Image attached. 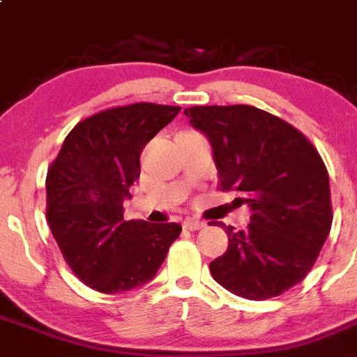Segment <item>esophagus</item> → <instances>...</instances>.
Segmentation results:
<instances>
[{
    "mask_svg": "<svg viewBox=\"0 0 357 357\" xmlns=\"http://www.w3.org/2000/svg\"><path fill=\"white\" fill-rule=\"evenodd\" d=\"M204 227H206V223L199 222V220H192V218L183 220V229H187V230H201V229H204Z\"/></svg>",
    "mask_w": 357,
    "mask_h": 357,
    "instance_id": "34e87169",
    "label": "esophagus"
}]
</instances>
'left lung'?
<instances>
[{
  "label": "left lung",
  "mask_w": 357,
  "mask_h": 357,
  "mask_svg": "<svg viewBox=\"0 0 357 357\" xmlns=\"http://www.w3.org/2000/svg\"><path fill=\"white\" fill-rule=\"evenodd\" d=\"M183 113L208 137L222 189L238 190L251 209L245 230L223 225L229 248L209 263L213 278L244 299L280 296L304 280L332 227L321 156L297 128L255 106Z\"/></svg>",
  "instance_id": "8db88e82"
}]
</instances>
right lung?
Returning a JSON list of instances; mask_svg holds the SVG:
<instances>
[{
    "label": "right lung",
    "instance_id": "obj_1",
    "mask_svg": "<svg viewBox=\"0 0 357 357\" xmlns=\"http://www.w3.org/2000/svg\"><path fill=\"white\" fill-rule=\"evenodd\" d=\"M178 112L153 102L99 112L72 128L47 170L51 234L73 273L98 292L148 284L182 232L178 223L123 220L142 149Z\"/></svg>",
    "mask_w": 357,
    "mask_h": 357
}]
</instances>
